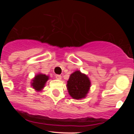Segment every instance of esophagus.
Wrapping results in <instances>:
<instances>
[{"label": "esophagus", "instance_id": "obj_1", "mask_svg": "<svg viewBox=\"0 0 134 134\" xmlns=\"http://www.w3.org/2000/svg\"><path fill=\"white\" fill-rule=\"evenodd\" d=\"M55 78H56L57 79H59V80H60V79H62V76L60 75V74H57V75H55Z\"/></svg>", "mask_w": 134, "mask_h": 134}]
</instances>
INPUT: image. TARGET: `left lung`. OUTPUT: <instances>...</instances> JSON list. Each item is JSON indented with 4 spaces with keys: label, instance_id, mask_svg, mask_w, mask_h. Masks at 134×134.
I'll return each instance as SVG.
<instances>
[{
    "label": "left lung",
    "instance_id": "8db88e82",
    "mask_svg": "<svg viewBox=\"0 0 134 134\" xmlns=\"http://www.w3.org/2000/svg\"><path fill=\"white\" fill-rule=\"evenodd\" d=\"M67 82L68 93L74 99L85 98L91 86L89 79L80 71H76L71 74Z\"/></svg>",
    "mask_w": 134,
    "mask_h": 134
}]
</instances>
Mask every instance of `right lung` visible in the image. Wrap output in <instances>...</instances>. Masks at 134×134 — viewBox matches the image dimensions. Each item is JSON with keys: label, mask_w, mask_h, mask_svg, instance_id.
<instances>
[{"label": "right lung", "mask_w": 134, "mask_h": 134, "mask_svg": "<svg viewBox=\"0 0 134 134\" xmlns=\"http://www.w3.org/2000/svg\"><path fill=\"white\" fill-rule=\"evenodd\" d=\"M48 80V76L45 75V74H39L33 80L31 85L33 86V88H35L36 91H41L44 87L45 84Z\"/></svg>", "instance_id": "right-lung-1"}]
</instances>
